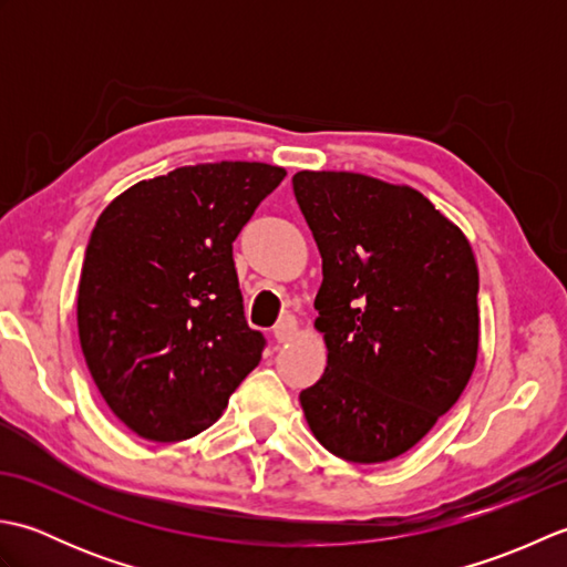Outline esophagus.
<instances>
[{
  "instance_id": "obj_1",
  "label": "esophagus",
  "mask_w": 567,
  "mask_h": 567,
  "mask_svg": "<svg viewBox=\"0 0 567 567\" xmlns=\"http://www.w3.org/2000/svg\"><path fill=\"white\" fill-rule=\"evenodd\" d=\"M297 319L295 317H282L280 321H277V327H275V341L277 343H290L295 336H297Z\"/></svg>"
}]
</instances>
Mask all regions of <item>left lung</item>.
<instances>
[{"mask_svg": "<svg viewBox=\"0 0 567 567\" xmlns=\"http://www.w3.org/2000/svg\"><path fill=\"white\" fill-rule=\"evenodd\" d=\"M292 185L323 260L315 329L327 372L299 394L307 424L348 463L392 461L475 370V252L409 185L348 171H299Z\"/></svg>", "mask_w": 567, "mask_h": 567, "instance_id": "8db88e82", "label": "left lung"}]
</instances>
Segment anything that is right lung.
Returning <instances> with one entry per match:
<instances>
[{
  "instance_id": "1",
  "label": "right lung",
  "mask_w": 567,
  "mask_h": 567,
  "mask_svg": "<svg viewBox=\"0 0 567 567\" xmlns=\"http://www.w3.org/2000/svg\"><path fill=\"white\" fill-rule=\"evenodd\" d=\"M285 175L248 161L185 165L128 187L94 224L80 346L104 402L141 439L197 436L260 363L231 244Z\"/></svg>"
}]
</instances>
